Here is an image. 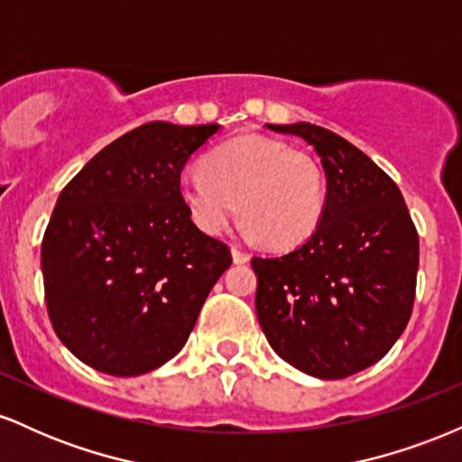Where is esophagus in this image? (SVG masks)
<instances>
[{
    "instance_id": "obj_1",
    "label": "esophagus",
    "mask_w": 462,
    "mask_h": 462,
    "mask_svg": "<svg viewBox=\"0 0 462 462\" xmlns=\"http://www.w3.org/2000/svg\"><path fill=\"white\" fill-rule=\"evenodd\" d=\"M232 258H235V263L236 264H243V263H247L249 261V254L247 252H243L241 247H236V245H232Z\"/></svg>"
}]
</instances>
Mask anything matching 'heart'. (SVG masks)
I'll use <instances>...</instances> for the list:
<instances>
[{"mask_svg": "<svg viewBox=\"0 0 462 462\" xmlns=\"http://www.w3.org/2000/svg\"><path fill=\"white\" fill-rule=\"evenodd\" d=\"M193 224L217 236L241 213L252 235L272 247H295L312 236L326 213L328 184L321 162L284 141L245 134L215 147L201 171L178 184Z\"/></svg>", "mask_w": 462, "mask_h": 462, "instance_id": "1", "label": "heart"}]
</instances>
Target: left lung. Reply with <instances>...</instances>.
Returning <instances> with one entry per match:
<instances>
[{
    "label": "left lung",
    "instance_id": "1",
    "mask_svg": "<svg viewBox=\"0 0 462 462\" xmlns=\"http://www.w3.org/2000/svg\"><path fill=\"white\" fill-rule=\"evenodd\" d=\"M321 158L319 227L282 256H254L256 315L269 346L304 374L338 380L393 347L412 312L419 236L397 184L358 147L319 128L272 125Z\"/></svg>",
    "mask_w": 462,
    "mask_h": 462
}]
</instances>
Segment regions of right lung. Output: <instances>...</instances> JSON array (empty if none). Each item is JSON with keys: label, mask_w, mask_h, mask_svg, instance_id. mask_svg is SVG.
<instances>
[{"label": "right lung", "mask_w": 462, "mask_h": 462, "mask_svg": "<svg viewBox=\"0 0 462 462\" xmlns=\"http://www.w3.org/2000/svg\"><path fill=\"white\" fill-rule=\"evenodd\" d=\"M219 128L152 121L95 153L58 195L41 245L47 312L88 367L130 378L171 360L232 264L178 193L184 164Z\"/></svg>", "instance_id": "right-lung-1"}]
</instances>
